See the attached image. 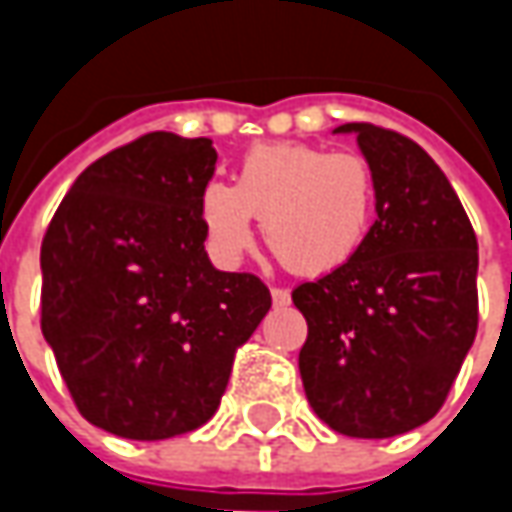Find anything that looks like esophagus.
<instances>
[{
  "instance_id": "34e87169",
  "label": "esophagus",
  "mask_w": 512,
  "mask_h": 512,
  "mask_svg": "<svg viewBox=\"0 0 512 512\" xmlns=\"http://www.w3.org/2000/svg\"><path fill=\"white\" fill-rule=\"evenodd\" d=\"M270 296H273V305L276 307L290 305V290H285V287H273V290H270Z\"/></svg>"
}]
</instances>
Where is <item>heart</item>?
<instances>
[{
	"label": "heart",
	"instance_id": "1",
	"mask_svg": "<svg viewBox=\"0 0 512 512\" xmlns=\"http://www.w3.org/2000/svg\"><path fill=\"white\" fill-rule=\"evenodd\" d=\"M376 213V176L359 153L276 142L247 153L236 182H207L199 222L213 259L239 265L253 245V216L273 256L296 276H325L359 250Z\"/></svg>",
	"mask_w": 512,
	"mask_h": 512
}]
</instances>
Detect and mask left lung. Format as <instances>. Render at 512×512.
<instances>
[{
  "label": "left lung",
  "mask_w": 512,
  "mask_h": 512,
  "mask_svg": "<svg viewBox=\"0 0 512 512\" xmlns=\"http://www.w3.org/2000/svg\"><path fill=\"white\" fill-rule=\"evenodd\" d=\"M376 176V222L339 270L293 290L307 319L299 373L342 436L390 439L430 422L479 327V245L442 168L396 130L347 122Z\"/></svg>",
  "instance_id": "8db88e82"
}]
</instances>
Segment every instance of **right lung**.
<instances>
[{
	"mask_svg": "<svg viewBox=\"0 0 512 512\" xmlns=\"http://www.w3.org/2000/svg\"><path fill=\"white\" fill-rule=\"evenodd\" d=\"M210 139L148 133L79 173L42 242V333L79 413L122 439L190 433L270 310L253 273L210 265Z\"/></svg>",
	"mask_w": 512,
	"mask_h": 512,
	"instance_id": "obj_1",
	"label": "right lung"
}]
</instances>
